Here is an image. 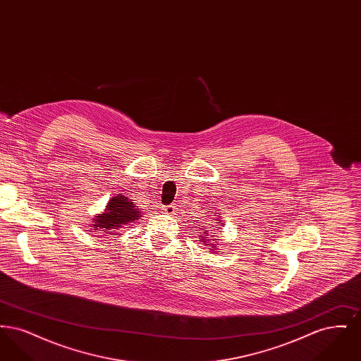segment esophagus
Instances as JSON below:
<instances>
[{"mask_svg": "<svg viewBox=\"0 0 361 361\" xmlns=\"http://www.w3.org/2000/svg\"><path fill=\"white\" fill-rule=\"evenodd\" d=\"M161 209H162V212L166 214V215H173V214L176 212V207L174 206L161 207Z\"/></svg>", "mask_w": 361, "mask_h": 361, "instance_id": "esophagus-1", "label": "esophagus"}]
</instances>
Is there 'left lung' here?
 Returning <instances> with one entry per match:
<instances>
[{"label":"left lung","mask_w":361,"mask_h":361,"mask_svg":"<svg viewBox=\"0 0 361 361\" xmlns=\"http://www.w3.org/2000/svg\"><path fill=\"white\" fill-rule=\"evenodd\" d=\"M215 221H216V222H214V224H219V222H221L219 218H216ZM207 226H209V228H218V227H215V224H207ZM208 231H211V230H204V235L200 237V240H202V242H204V245H211L209 250H216V249H218V247H216V243H214L212 240H215L212 235H208Z\"/></svg>","instance_id":"1"}]
</instances>
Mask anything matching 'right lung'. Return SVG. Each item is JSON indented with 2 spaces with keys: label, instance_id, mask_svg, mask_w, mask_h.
Here are the masks:
<instances>
[{
  "label": "right lung",
  "instance_id": "add662e5",
  "mask_svg": "<svg viewBox=\"0 0 361 361\" xmlns=\"http://www.w3.org/2000/svg\"><path fill=\"white\" fill-rule=\"evenodd\" d=\"M143 212L135 208L134 202L131 199L118 195L114 196L105 206L102 214H97L93 219V230L105 231L109 234L118 233L121 228H128L131 224L137 222L139 218H142ZM118 235V234H116Z\"/></svg>",
  "mask_w": 361,
  "mask_h": 361
}]
</instances>
